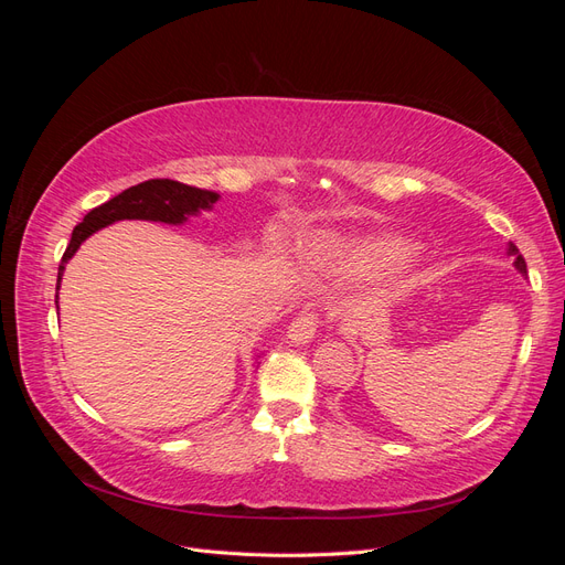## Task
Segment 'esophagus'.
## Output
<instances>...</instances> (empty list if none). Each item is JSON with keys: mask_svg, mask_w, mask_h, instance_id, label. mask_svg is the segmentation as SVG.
I'll return each mask as SVG.
<instances>
[{"mask_svg": "<svg viewBox=\"0 0 565 565\" xmlns=\"http://www.w3.org/2000/svg\"><path fill=\"white\" fill-rule=\"evenodd\" d=\"M318 328V316L313 311H301L287 328V339L292 344H309V341L316 337Z\"/></svg>", "mask_w": 565, "mask_h": 565, "instance_id": "obj_1", "label": "esophagus"}]
</instances>
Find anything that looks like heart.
Returning <instances> with one entry per match:
<instances>
[{
	"label": "heart",
	"instance_id": "heart-1",
	"mask_svg": "<svg viewBox=\"0 0 565 565\" xmlns=\"http://www.w3.org/2000/svg\"><path fill=\"white\" fill-rule=\"evenodd\" d=\"M320 249L332 259L361 273L382 270L407 254V245L398 237H365V241H341V237H337V241L322 243Z\"/></svg>",
	"mask_w": 565,
	"mask_h": 565
}]
</instances>
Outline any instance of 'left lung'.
<instances>
[{"label":"left lung","mask_w":565,"mask_h":565,"mask_svg":"<svg viewBox=\"0 0 565 565\" xmlns=\"http://www.w3.org/2000/svg\"><path fill=\"white\" fill-rule=\"evenodd\" d=\"M507 254H509V256H514V266H516V270H519V273H523V276H525L527 268H525V259H523V256L519 254V247H516L514 243H509Z\"/></svg>","instance_id":"8db88e82"}]
</instances>
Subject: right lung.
<instances>
[{
  "mask_svg": "<svg viewBox=\"0 0 565 565\" xmlns=\"http://www.w3.org/2000/svg\"><path fill=\"white\" fill-rule=\"evenodd\" d=\"M221 195L214 191H202L195 185H185L172 179H150L139 185H131L127 191L110 198L100 207L92 210L84 216L82 224L75 226L71 245L65 247V254L58 266V282H56V309H58V289L63 280L65 264L73 259L79 245L87 241L96 231L106 228L115 221L125 218H141V221H160V224L181 226L188 216H198L200 212H210Z\"/></svg>",
  "mask_w": 565,
  "mask_h": 565,
  "instance_id": "add662e5",
  "label": "right lung"
}]
</instances>
